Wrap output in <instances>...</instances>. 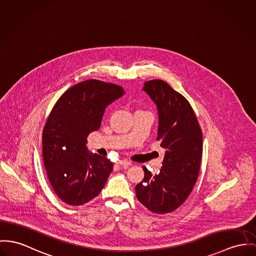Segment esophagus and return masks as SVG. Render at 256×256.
Here are the masks:
<instances>
[{
    "label": "esophagus",
    "instance_id": "34e87169",
    "mask_svg": "<svg viewBox=\"0 0 256 256\" xmlns=\"http://www.w3.org/2000/svg\"><path fill=\"white\" fill-rule=\"evenodd\" d=\"M117 164L122 166H128L132 164V162H128V160H120L117 162Z\"/></svg>",
    "mask_w": 256,
    "mask_h": 256
}]
</instances>
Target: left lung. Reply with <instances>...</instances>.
<instances>
[{
  "instance_id": "8db88e82",
  "label": "left lung",
  "mask_w": 256,
  "mask_h": 256,
  "mask_svg": "<svg viewBox=\"0 0 256 256\" xmlns=\"http://www.w3.org/2000/svg\"><path fill=\"white\" fill-rule=\"evenodd\" d=\"M142 90L157 106V139L166 153L158 174L143 168L144 178L136 186V193L149 210L164 214L179 208L197 181L202 134L190 103L168 84L153 80Z\"/></svg>"
}]
</instances>
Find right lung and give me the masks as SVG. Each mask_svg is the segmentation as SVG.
I'll use <instances>...</instances> for the list:
<instances>
[{
	"label": "right lung",
	"mask_w": 256,
	"mask_h": 256,
	"mask_svg": "<svg viewBox=\"0 0 256 256\" xmlns=\"http://www.w3.org/2000/svg\"><path fill=\"white\" fill-rule=\"evenodd\" d=\"M124 94L117 84L86 80L67 90L52 108L42 132V157L56 194L67 204L96 197L110 176L113 162L92 154L86 138L100 128L106 107Z\"/></svg>",
	"instance_id": "1"
}]
</instances>
